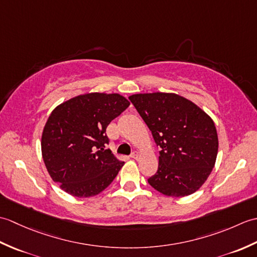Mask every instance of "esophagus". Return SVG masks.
<instances>
[{"label":"esophagus","instance_id":"1","mask_svg":"<svg viewBox=\"0 0 257 257\" xmlns=\"http://www.w3.org/2000/svg\"><path fill=\"white\" fill-rule=\"evenodd\" d=\"M130 157H132V158H133V159H138V157H139V154H138V152H137V151H134V152H133V154H132V155H130Z\"/></svg>","mask_w":257,"mask_h":257}]
</instances>
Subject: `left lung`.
<instances>
[{
  "label": "left lung",
  "mask_w": 257,
  "mask_h": 257,
  "mask_svg": "<svg viewBox=\"0 0 257 257\" xmlns=\"http://www.w3.org/2000/svg\"><path fill=\"white\" fill-rule=\"evenodd\" d=\"M129 99L161 148L158 171L149 184L168 196L194 193L215 165L219 139L212 118L172 92L136 94Z\"/></svg>",
  "instance_id": "1"
}]
</instances>
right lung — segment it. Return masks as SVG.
I'll return each instance as SVG.
<instances>
[{
  "label": "right lung",
  "mask_w": 257,
  "mask_h": 257,
  "mask_svg": "<svg viewBox=\"0 0 257 257\" xmlns=\"http://www.w3.org/2000/svg\"><path fill=\"white\" fill-rule=\"evenodd\" d=\"M130 102L119 94L90 92L58 105L42 135V156L54 182L77 198L99 194L117 177L122 161L109 149L107 125Z\"/></svg>",
  "instance_id": "obj_1"
}]
</instances>
